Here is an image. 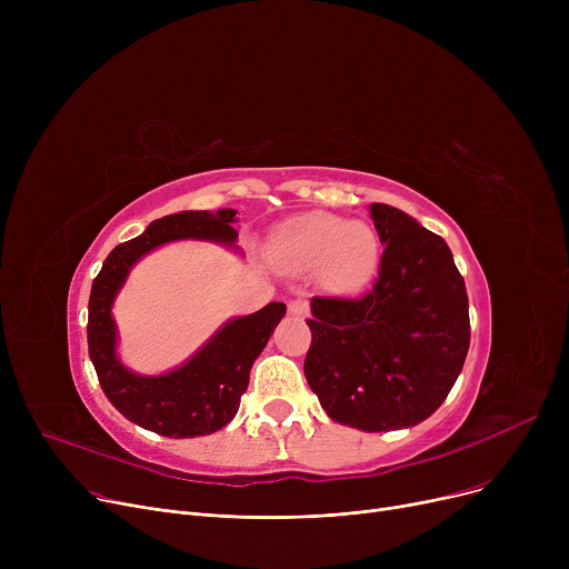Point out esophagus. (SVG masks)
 I'll return each mask as SVG.
<instances>
[{"instance_id":"34e87169","label":"esophagus","mask_w":569,"mask_h":569,"mask_svg":"<svg viewBox=\"0 0 569 569\" xmlns=\"http://www.w3.org/2000/svg\"><path fill=\"white\" fill-rule=\"evenodd\" d=\"M288 313L295 316V318H307L309 316V302L297 297V300L288 302Z\"/></svg>"}]
</instances>
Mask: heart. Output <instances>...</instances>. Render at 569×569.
Returning a JSON list of instances; mask_svg holds the SVG:
<instances>
[{
  "instance_id": "b5f03b06",
  "label": "heart",
  "mask_w": 569,
  "mask_h": 569,
  "mask_svg": "<svg viewBox=\"0 0 569 569\" xmlns=\"http://www.w3.org/2000/svg\"><path fill=\"white\" fill-rule=\"evenodd\" d=\"M269 256L292 274L316 269V283L327 295H352L376 277L380 244L369 223L311 212L281 223L272 232Z\"/></svg>"
}]
</instances>
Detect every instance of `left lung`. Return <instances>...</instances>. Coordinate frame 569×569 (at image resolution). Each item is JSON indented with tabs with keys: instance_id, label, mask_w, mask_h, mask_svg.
<instances>
[{
	"instance_id": "left-lung-1",
	"label": "left lung",
	"mask_w": 569,
	"mask_h": 569,
	"mask_svg": "<svg viewBox=\"0 0 569 569\" xmlns=\"http://www.w3.org/2000/svg\"><path fill=\"white\" fill-rule=\"evenodd\" d=\"M385 244L362 300H311L305 376L335 422L397 431L425 422L455 387L470 346L468 295L442 237L373 202Z\"/></svg>"
}]
</instances>
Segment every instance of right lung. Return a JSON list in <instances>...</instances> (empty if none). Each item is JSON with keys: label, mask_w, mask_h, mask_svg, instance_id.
Returning a JSON list of instances; mask_svg holds the SVG:
<instances>
[{"label": "right lung", "mask_w": 569, "mask_h": 569, "mask_svg": "<svg viewBox=\"0 0 569 569\" xmlns=\"http://www.w3.org/2000/svg\"><path fill=\"white\" fill-rule=\"evenodd\" d=\"M237 209L217 212L189 209L168 214L142 234L117 244L106 258L89 295L87 346L108 401L129 422L168 438H196L223 429L239 410L249 387L256 357L286 316V305L269 302L256 313L226 320L189 360L157 376L129 369L117 352L119 330L112 307L131 269L147 256L172 242H214L242 256L237 247Z\"/></svg>", "instance_id": "obj_1"}]
</instances>
